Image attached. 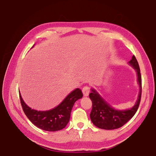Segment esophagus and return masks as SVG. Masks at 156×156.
Returning <instances> with one entry per match:
<instances>
[{
	"mask_svg": "<svg viewBox=\"0 0 156 156\" xmlns=\"http://www.w3.org/2000/svg\"><path fill=\"white\" fill-rule=\"evenodd\" d=\"M89 92H90V88L88 86H86V87L82 88V92H83L84 97H87L89 94Z\"/></svg>",
	"mask_w": 156,
	"mask_h": 156,
	"instance_id": "34e87169",
	"label": "esophagus"
}]
</instances>
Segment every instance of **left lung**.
I'll list each match as a JSON object with an SVG mask.
<instances>
[{
	"label": "left lung",
	"mask_w": 156,
	"mask_h": 156,
	"mask_svg": "<svg viewBox=\"0 0 156 156\" xmlns=\"http://www.w3.org/2000/svg\"><path fill=\"white\" fill-rule=\"evenodd\" d=\"M129 64L137 72V81L140 88L136 103L130 109L116 110L108 104L94 89H92V92L89 94V97L92 102L90 117L92 123L96 127L106 130L120 128L130 120L137 112L141 97V76L140 66L135 55H133Z\"/></svg>",
	"instance_id": "8db88e82"
}]
</instances>
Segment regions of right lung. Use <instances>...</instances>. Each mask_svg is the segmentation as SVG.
<instances>
[{"label": "right lung", "instance_id": "add662e5", "mask_svg": "<svg viewBox=\"0 0 156 156\" xmlns=\"http://www.w3.org/2000/svg\"><path fill=\"white\" fill-rule=\"evenodd\" d=\"M80 88L69 93L58 107L49 111H40L31 108L26 105L19 93L23 110L27 118L36 127L48 131H56L64 129L68 123L74 102L82 98Z\"/></svg>", "mask_w": 156, "mask_h": 156}]
</instances>
